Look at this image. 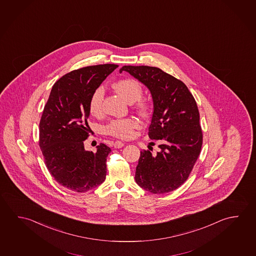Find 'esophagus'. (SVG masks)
<instances>
[{"instance_id":"obj_1","label":"esophagus","mask_w":256,"mask_h":256,"mask_svg":"<svg viewBox=\"0 0 256 256\" xmlns=\"http://www.w3.org/2000/svg\"><path fill=\"white\" fill-rule=\"evenodd\" d=\"M126 145V143L122 142L120 140H116L114 144V147L116 148H121L124 147Z\"/></svg>"}]
</instances>
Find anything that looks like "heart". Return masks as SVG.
<instances>
[{"label":"heart","instance_id":"b5f03b06","mask_svg":"<svg viewBox=\"0 0 256 256\" xmlns=\"http://www.w3.org/2000/svg\"><path fill=\"white\" fill-rule=\"evenodd\" d=\"M113 88L119 95H121L129 103L135 102L134 108L143 117H146L150 113L152 104L150 101L142 98V88L137 80L134 78H124L113 84ZM104 91L102 87L98 88L91 96L90 100V112L92 116H100L103 112V100ZM139 126V122L134 118L114 119L104 127L106 132L119 139H129L135 129Z\"/></svg>","mask_w":256,"mask_h":256}]
</instances>
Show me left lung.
Listing matches in <instances>:
<instances>
[{
	"label": "left lung",
	"instance_id": "8db88e82",
	"mask_svg": "<svg viewBox=\"0 0 256 256\" xmlns=\"http://www.w3.org/2000/svg\"><path fill=\"white\" fill-rule=\"evenodd\" d=\"M127 72L150 90L153 114L148 137L160 152H140L135 181L144 190L162 194L186 182L202 145L200 114L194 96L180 80L152 66L124 65Z\"/></svg>",
	"mask_w": 256,
	"mask_h": 256
}]
</instances>
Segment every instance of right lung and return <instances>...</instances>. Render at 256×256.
<instances>
[{"label": "right lung", "instance_id": "right-lung-1", "mask_svg": "<svg viewBox=\"0 0 256 256\" xmlns=\"http://www.w3.org/2000/svg\"><path fill=\"white\" fill-rule=\"evenodd\" d=\"M117 64L92 65L74 70L54 84L39 122V147L52 178L77 192L94 189L104 182L106 158L111 148L104 143L96 152L84 148L90 129V100Z\"/></svg>", "mask_w": 256, "mask_h": 256}]
</instances>
